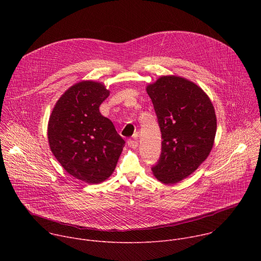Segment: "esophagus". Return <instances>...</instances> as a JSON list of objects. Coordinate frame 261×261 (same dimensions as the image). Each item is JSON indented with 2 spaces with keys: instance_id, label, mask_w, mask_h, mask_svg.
Instances as JSON below:
<instances>
[{
  "instance_id": "esophagus-1",
  "label": "esophagus",
  "mask_w": 261,
  "mask_h": 261,
  "mask_svg": "<svg viewBox=\"0 0 261 261\" xmlns=\"http://www.w3.org/2000/svg\"><path fill=\"white\" fill-rule=\"evenodd\" d=\"M127 143H128V145H129L130 147H132V148H136V147L138 146V142H137V140H135V139H128V140H127Z\"/></svg>"
}]
</instances>
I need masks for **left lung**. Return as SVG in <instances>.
Instances as JSON below:
<instances>
[{
  "label": "left lung",
  "mask_w": 261,
  "mask_h": 261,
  "mask_svg": "<svg viewBox=\"0 0 261 261\" xmlns=\"http://www.w3.org/2000/svg\"><path fill=\"white\" fill-rule=\"evenodd\" d=\"M162 136L161 155L152 171L161 182L175 184L189 176L207 158L217 131L214 106L194 83L161 76L146 87Z\"/></svg>",
  "instance_id": "1"
}]
</instances>
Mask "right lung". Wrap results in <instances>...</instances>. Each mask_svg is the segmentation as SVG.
<instances>
[{"mask_svg": "<svg viewBox=\"0 0 261 261\" xmlns=\"http://www.w3.org/2000/svg\"><path fill=\"white\" fill-rule=\"evenodd\" d=\"M108 96L101 83H77L58 100L48 122L53 154L68 173L88 184L111 175L125 145L113 122L99 111Z\"/></svg>", "mask_w": 261, "mask_h": 261, "instance_id": "add662e5", "label": "right lung"}]
</instances>
